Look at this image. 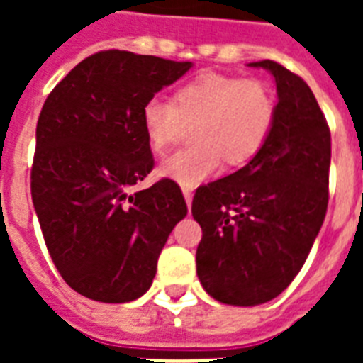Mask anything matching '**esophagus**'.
Masks as SVG:
<instances>
[{
	"instance_id": "obj_1",
	"label": "esophagus",
	"mask_w": 363,
	"mask_h": 363,
	"mask_svg": "<svg viewBox=\"0 0 363 363\" xmlns=\"http://www.w3.org/2000/svg\"><path fill=\"white\" fill-rule=\"evenodd\" d=\"M182 194H184V199H186V205H188V207H190V205H192V196H194L192 188L182 186Z\"/></svg>"
}]
</instances>
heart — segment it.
Instances as JSON below:
<instances>
[{
  "mask_svg": "<svg viewBox=\"0 0 363 363\" xmlns=\"http://www.w3.org/2000/svg\"><path fill=\"white\" fill-rule=\"evenodd\" d=\"M277 104L271 88L259 79L209 73L179 88L175 101L147 99L141 122L148 145L164 150L194 125L196 143L175 150L160 164V175L181 186H198L220 169L247 164L267 141Z\"/></svg>",
  "mask_w": 363,
  "mask_h": 363,
  "instance_id": "obj_1",
  "label": "heart"
}]
</instances>
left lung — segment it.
<instances>
[{"mask_svg":"<svg viewBox=\"0 0 363 363\" xmlns=\"http://www.w3.org/2000/svg\"><path fill=\"white\" fill-rule=\"evenodd\" d=\"M275 77L267 141L245 167L196 190L198 277L216 301L239 307L277 298L309 256L328 209L332 135L307 82L273 60L248 64Z\"/></svg>","mask_w":363,"mask_h":363,"instance_id":"8db88e82","label":"left lung"}]
</instances>
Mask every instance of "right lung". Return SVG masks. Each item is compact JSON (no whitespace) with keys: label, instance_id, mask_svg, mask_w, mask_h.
<instances>
[{"label":"right lung","instance_id":"add662e5","mask_svg":"<svg viewBox=\"0 0 363 363\" xmlns=\"http://www.w3.org/2000/svg\"><path fill=\"white\" fill-rule=\"evenodd\" d=\"M192 62L101 50L48 94L37 121L31 199L48 254L75 292L94 301L141 298L160 252L188 213L175 181L133 186L152 171L145 101Z\"/></svg>","mask_w":363,"mask_h":363}]
</instances>
